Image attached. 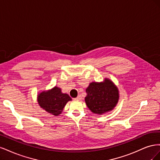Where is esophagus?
I'll return each instance as SVG.
<instances>
[{
  "label": "esophagus",
  "instance_id": "1",
  "mask_svg": "<svg viewBox=\"0 0 160 160\" xmlns=\"http://www.w3.org/2000/svg\"><path fill=\"white\" fill-rule=\"evenodd\" d=\"M81 99H82L81 96L80 95H79L78 96H77V98H75V100H78V101H79V100H81Z\"/></svg>",
  "mask_w": 160,
  "mask_h": 160
}]
</instances>
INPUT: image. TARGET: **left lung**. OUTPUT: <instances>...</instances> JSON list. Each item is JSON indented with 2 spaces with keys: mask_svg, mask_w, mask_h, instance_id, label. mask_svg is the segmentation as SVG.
<instances>
[{
  "mask_svg": "<svg viewBox=\"0 0 160 160\" xmlns=\"http://www.w3.org/2000/svg\"><path fill=\"white\" fill-rule=\"evenodd\" d=\"M85 101L93 113L101 115L113 110L119 98L118 88L110 79L103 82H92L86 89Z\"/></svg>",
  "mask_w": 160,
  "mask_h": 160,
  "instance_id": "1",
  "label": "left lung"
}]
</instances>
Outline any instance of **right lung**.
Returning a JSON list of instances; mask_svg holds the SVG:
<instances>
[{
    "label": "right lung",
    "mask_w": 160,
    "mask_h": 160,
    "mask_svg": "<svg viewBox=\"0 0 160 160\" xmlns=\"http://www.w3.org/2000/svg\"><path fill=\"white\" fill-rule=\"evenodd\" d=\"M38 103L47 112L55 116L59 115L67 103L71 98L67 93L61 92V88L55 87L52 89L42 91L37 95Z\"/></svg>",
    "instance_id": "1"
}]
</instances>
